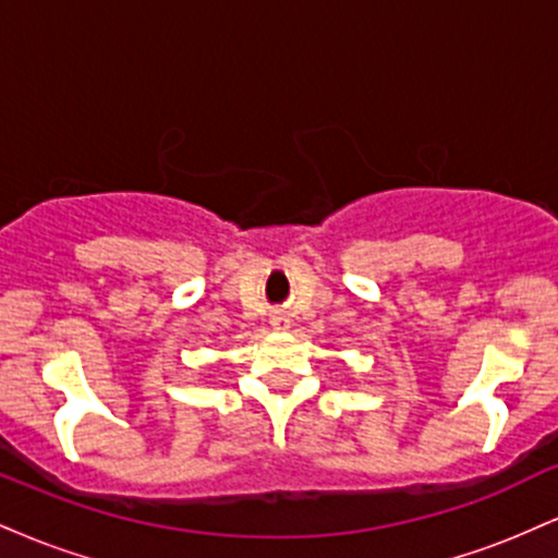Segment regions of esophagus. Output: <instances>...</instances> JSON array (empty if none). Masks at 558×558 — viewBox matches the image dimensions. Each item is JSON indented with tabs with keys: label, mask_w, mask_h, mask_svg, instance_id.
<instances>
[{
	"label": "esophagus",
	"mask_w": 558,
	"mask_h": 558,
	"mask_svg": "<svg viewBox=\"0 0 558 558\" xmlns=\"http://www.w3.org/2000/svg\"><path fill=\"white\" fill-rule=\"evenodd\" d=\"M270 325H272V330L283 332L291 328V319H288V315H283V312H275V315L270 317Z\"/></svg>",
	"instance_id": "obj_1"
}]
</instances>
